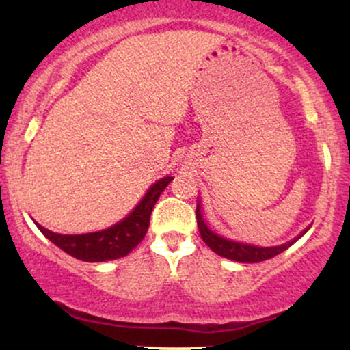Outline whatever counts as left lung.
Wrapping results in <instances>:
<instances>
[{
  "label": "left lung",
  "mask_w": 350,
  "mask_h": 350,
  "mask_svg": "<svg viewBox=\"0 0 350 350\" xmlns=\"http://www.w3.org/2000/svg\"><path fill=\"white\" fill-rule=\"evenodd\" d=\"M196 217H198V227L200 232V237L206 242V245L211 248L212 252H215L217 255L224 256L227 260H234L239 263H260L265 260H270L273 256L280 255L281 252H284L286 248H290L293 243L298 242V240L309 230V227L304 228L299 235H296L295 239L290 240L286 243L275 245V247H260V245L253 243H245L239 242V240L227 239V237L217 234L214 228L208 227L202 215V200L198 198V208H196Z\"/></svg>",
  "instance_id": "obj_1"
}]
</instances>
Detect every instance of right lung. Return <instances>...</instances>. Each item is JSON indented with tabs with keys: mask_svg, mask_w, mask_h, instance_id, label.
Wrapping results in <instances>:
<instances>
[{
	"mask_svg": "<svg viewBox=\"0 0 350 350\" xmlns=\"http://www.w3.org/2000/svg\"><path fill=\"white\" fill-rule=\"evenodd\" d=\"M172 179L174 178L166 176V178L156 180L130 214L123 217L120 222L113 224L111 227L103 228V230L69 235L55 234V232L47 230L41 224H34L42 232V235H46L52 243L57 245L60 250L69 253L74 258L82 260V262L95 263L122 258L144 239L148 227H150L152 207L158 202L161 192Z\"/></svg>",
	"mask_w": 350,
	"mask_h": 350,
	"instance_id": "obj_1",
	"label": "right lung"
}]
</instances>
